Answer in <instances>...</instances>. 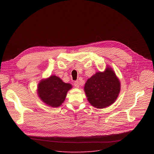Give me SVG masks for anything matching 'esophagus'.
Wrapping results in <instances>:
<instances>
[{"mask_svg":"<svg viewBox=\"0 0 154 154\" xmlns=\"http://www.w3.org/2000/svg\"><path fill=\"white\" fill-rule=\"evenodd\" d=\"M74 86L76 87V88H78L79 87V82L78 80H76V81H75L74 82Z\"/></svg>","mask_w":154,"mask_h":154,"instance_id":"esophagus-1","label":"esophagus"}]
</instances>
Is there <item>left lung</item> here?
I'll use <instances>...</instances> for the list:
<instances>
[{
    "label": "left lung",
    "instance_id": "left-lung-1",
    "mask_svg": "<svg viewBox=\"0 0 154 154\" xmlns=\"http://www.w3.org/2000/svg\"><path fill=\"white\" fill-rule=\"evenodd\" d=\"M88 101L95 108H106L115 102L120 91V83L114 71L108 67L88 79L84 86Z\"/></svg>",
    "mask_w": 154,
    "mask_h": 154
}]
</instances>
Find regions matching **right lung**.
I'll return each mask as SVG.
<instances>
[{
    "label": "right lung",
    "instance_id": "obj_1",
    "mask_svg": "<svg viewBox=\"0 0 154 154\" xmlns=\"http://www.w3.org/2000/svg\"><path fill=\"white\" fill-rule=\"evenodd\" d=\"M72 85L65 83L56 75H51L42 79L38 84L37 92L39 98L45 104L52 107L60 106L66 97Z\"/></svg>",
    "mask_w": 154,
    "mask_h": 154
}]
</instances>
